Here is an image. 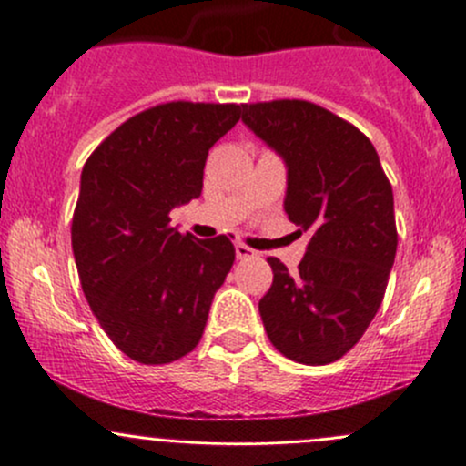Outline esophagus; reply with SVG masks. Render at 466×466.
<instances>
[{"label":"esophagus","mask_w":466,"mask_h":466,"mask_svg":"<svg viewBox=\"0 0 466 466\" xmlns=\"http://www.w3.org/2000/svg\"><path fill=\"white\" fill-rule=\"evenodd\" d=\"M234 250H237L238 259H248V257H255L257 255V252L252 250V248H248L246 243H237V246H234Z\"/></svg>","instance_id":"obj_1"}]
</instances>
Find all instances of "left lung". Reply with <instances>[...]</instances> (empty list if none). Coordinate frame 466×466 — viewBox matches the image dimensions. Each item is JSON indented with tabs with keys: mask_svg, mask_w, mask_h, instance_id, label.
Listing matches in <instances>:
<instances>
[{
	"mask_svg": "<svg viewBox=\"0 0 466 466\" xmlns=\"http://www.w3.org/2000/svg\"><path fill=\"white\" fill-rule=\"evenodd\" d=\"M241 107L243 124L289 168V220L311 232L298 272L268 257L263 327L286 359L333 363L360 340L383 302L397 255L392 187L372 142L316 103L279 98Z\"/></svg>",
	"mask_w": 466,
	"mask_h": 466,
	"instance_id": "1",
	"label": "left lung"
}]
</instances>
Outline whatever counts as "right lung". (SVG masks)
<instances>
[{
    "label": "right lung",
    "mask_w": 466,
    "mask_h": 466,
    "mask_svg": "<svg viewBox=\"0 0 466 466\" xmlns=\"http://www.w3.org/2000/svg\"><path fill=\"white\" fill-rule=\"evenodd\" d=\"M238 119L237 103H159L124 121L83 167L72 218L78 277L103 331L137 363H171L198 345L232 268L225 234H180L168 211L198 198L207 153Z\"/></svg>",
    "instance_id": "add662e5"
}]
</instances>
